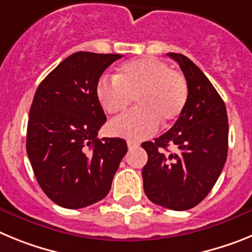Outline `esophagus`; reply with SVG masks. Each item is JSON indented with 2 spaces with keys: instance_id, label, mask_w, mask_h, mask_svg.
I'll return each instance as SVG.
<instances>
[{
  "instance_id": "esophagus-1",
  "label": "esophagus",
  "mask_w": 252,
  "mask_h": 252,
  "mask_svg": "<svg viewBox=\"0 0 252 252\" xmlns=\"http://www.w3.org/2000/svg\"><path fill=\"white\" fill-rule=\"evenodd\" d=\"M139 144L137 142H133V141H127V148L128 149H133V148H137Z\"/></svg>"
}]
</instances>
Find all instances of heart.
Returning a JSON list of instances; mask_svg holds the SVG:
<instances>
[{
    "mask_svg": "<svg viewBox=\"0 0 252 252\" xmlns=\"http://www.w3.org/2000/svg\"><path fill=\"white\" fill-rule=\"evenodd\" d=\"M95 95L110 115L126 111L135 98L137 108L113 120L108 130L115 136L140 141L159 127L174 122L188 101V84L178 70L155 58H142L122 64L113 79L99 78Z\"/></svg>",
    "mask_w": 252,
    "mask_h": 252,
    "instance_id": "obj_1",
    "label": "heart"
}]
</instances>
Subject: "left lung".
<instances>
[{"instance_id": "8db88e82", "label": "left lung", "mask_w": 252, "mask_h": 252, "mask_svg": "<svg viewBox=\"0 0 252 252\" xmlns=\"http://www.w3.org/2000/svg\"><path fill=\"white\" fill-rule=\"evenodd\" d=\"M178 62L188 101L173 127L154 141L142 142L148 162L142 169L144 190L153 203L186 211L201 203L217 182L228 150V119L223 99L192 60L168 53ZM174 145L177 153L162 151Z\"/></svg>"}]
</instances>
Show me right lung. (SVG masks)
I'll return each instance as SVG.
<instances>
[{"label":"right lung","mask_w":252,"mask_h":252,"mask_svg":"<svg viewBox=\"0 0 252 252\" xmlns=\"http://www.w3.org/2000/svg\"><path fill=\"white\" fill-rule=\"evenodd\" d=\"M120 54L78 51L51 70L32 99L26 151L37 183L58 206L77 209L108 194L127 145L97 137L106 122L95 86Z\"/></svg>","instance_id":"add662e5"}]
</instances>
